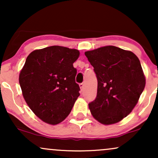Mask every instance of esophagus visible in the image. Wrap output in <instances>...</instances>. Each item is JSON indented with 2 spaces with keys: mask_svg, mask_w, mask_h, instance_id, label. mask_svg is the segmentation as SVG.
I'll return each instance as SVG.
<instances>
[{
  "mask_svg": "<svg viewBox=\"0 0 158 158\" xmlns=\"http://www.w3.org/2000/svg\"><path fill=\"white\" fill-rule=\"evenodd\" d=\"M84 86H85L84 83H80V84H79V87H80L81 90H82L83 89H84Z\"/></svg>",
  "mask_w": 158,
  "mask_h": 158,
  "instance_id": "34e87169",
  "label": "esophagus"
}]
</instances>
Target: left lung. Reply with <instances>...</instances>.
Listing matches in <instances>:
<instances>
[{
    "label": "left lung",
    "instance_id": "left-lung-1",
    "mask_svg": "<svg viewBox=\"0 0 158 158\" xmlns=\"http://www.w3.org/2000/svg\"><path fill=\"white\" fill-rule=\"evenodd\" d=\"M97 79V97L89 103L93 117L104 125L128 116L144 90L140 61L131 51L106 46L85 52Z\"/></svg>",
    "mask_w": 158,
    "mask_h": 158
}]
</instances>
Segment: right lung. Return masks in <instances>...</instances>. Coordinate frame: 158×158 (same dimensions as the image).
Returning a JSON list of instances; mask_svg holds the SVG:
<instances>
[{"label":"right lung","mask_w":158,"mask_h":158,"mask_svg":"<svg viewBox=\"0 0 158 158\" xmlns=\"http://www.w3.org/2000/svg\"><path fill=\"white\" fill-rule=\"evenodd\" d=\"M76 49L51 46L32 51L19 76L25 101L39 118L49 124L62 122L79 96L73 62Z\"/></svg>","instance_id":"obj_1"}]
</instances>
